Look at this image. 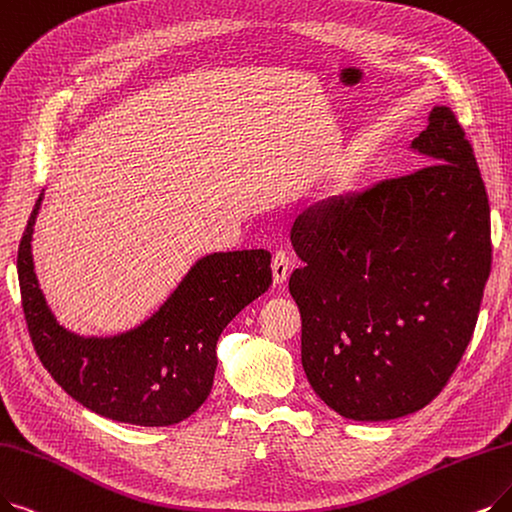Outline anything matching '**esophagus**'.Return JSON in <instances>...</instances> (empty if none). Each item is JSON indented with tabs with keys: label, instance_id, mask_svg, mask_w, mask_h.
Here are the masks:
<instances>
[{
	"label": "esophagus",
	"instance_id": "esophagus-1",
	"mask_svg": "<svg viewBox=\"0 0 512 512\" xmlns=\"http://www.w3.org/2000/svg\"><path fill=\"white\" fill-rule=\"evenodd\" d=\"M290 267H292V262H290L288 252H285V250H277L275 256H273V281H275L277 285L283 283L285 279H288Z\"/></svg>",
	"mask_w": 512,
	"mask_h": 512
}]
</instances>
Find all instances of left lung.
<instances>
[{
	"mask_svg": "<svg viewBox=\"0 0 512 512\" xmlns=\"http://www.w3.org/2000/svg\"><path fill=\"white\" fill-rule=\"evenodd\" d=\"M412 147L433 163L323 199L292 227L304 374L351 420L401 418L443 391L492 273L487 191L456 113L435 107Z\"/></svg>",
	"mask_w": 512,
	"mask_h": 512,
	"instance_id": "left-lung-1",
	"label": "left lung"
}]
</instances>
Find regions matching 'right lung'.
<instances>
[{
    "label": "right lung",
    "instance_id": "add662e5",
    "mask_svg": "<svg viewBox=\"0 0 512 512\" xmlns=\"http://www.w3.org/2000/svg\"><path fill=\"white\" fill-rule=\"evenodd\" d=\"M44 193L18 245V283L33 349L48 374L88 410L138 426H170L208 399L216 342L229 321L273 283L267 250L199 260L145 325L117 338H77L60 327L39 290L31 235Z\"/></svg>",
    "mask_w": 512,
    "mask_h": 512
}]
</instances>
